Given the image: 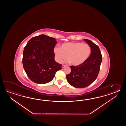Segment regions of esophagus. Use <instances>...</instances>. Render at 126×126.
Masks as SVG:
<instances>
[{
    "mask_svg": "<svg viewBox=\"0 0 126 126\" xmlns=\"http://www.w3.org/2000/svg\"><path fill=\"white\" fill-rule=\"evenodd\" d=\"M66 65H62V68H64V67H66Z\"/></svg>",
    "mask_w": 126,
    "mask_h": 126,
    "instance_id": "esophagus-1",
    "label": "esophagus"
}]
</instances>
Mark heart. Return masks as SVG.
I'll use <instances>...</instances> for the list:
<instances>
[{"label": "heart", "instance_id": "b5f03b06", "mask_svg": "<svg viewBox=\"0 0 126 126\" xmlns=\"http://www.w3.org/2000/svg\"><path fill=\"white\" fill-rule=\"evenodd\" d=\"M54 52L57 62L61 63L67 56L68 62L72 65L79 66L88 59L91 48L86 43L67 42L62 44L60 48H54Z\"/></svg>", "mask_w": 126, "mask_h": 126}]
</instances>
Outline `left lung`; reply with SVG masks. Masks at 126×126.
Returning <instances> with one entry per match:
<instances>
[{"label": "left lung", "mask_w": 126, "mask_h": 126, "mask_svg": "<svg viewBox=\"0 0 126 126\" xmlns=\"http://www.w3.org/2000/svg\"><path fill=\"white\" fill-rule=\"evenodd\" d=\"M91 48L90 56L83 64L70 66L71 72L66 76L67 81L71 86L83 88L91 85L97 78L102 62L99 47L91 40L84 39Z\"/></svg>", "instance_id": "8db88e82"}]
</instances>
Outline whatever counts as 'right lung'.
I'll return each instance as SVG.
<instances>
[{"label": "right lung", "mask_w": 126, "mask_h": 126, "mask_svg": "<svg viewBox=\"0 0 126 126\" xmlns=\"http://www.w3.org/2000/svg\"><path fill=\"white\" fill-rule=\"evenodd\" d=\"M56 40L45 35L30 39L25 47L22 63L28 77L39 84L48 83L56 72L62 69V64L54 60V48Z\"/></svg>", "instance_id": "1"}]
</instances>
